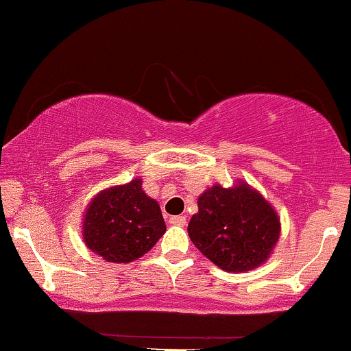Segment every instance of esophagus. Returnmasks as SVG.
I'll use <instances>...</instances> for the list:
<instances>
[{
    "label": "esophagus",
    "instance_id": "obj_1",
    "mask_svg": "<svg viewBox=\"0 0 351 351\" xmlns=\"http://www.w3.org/2000/svg\"><path fill=\"white\" fill-rule=\"evenodd\" d=\"M170 224H175V226H184L186 224V217L184 216H173L170 217Z\"/></svg>",
    "mask_w": 351,
    "mask_h": 351
}]
</instances>
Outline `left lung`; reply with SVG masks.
Here are the masks:
<instances>
[{
  "label": "left lung",
  "instance_id": "1",
  "mask_svg": "<svg viewBox=\"0 0 351 351\" xmlns=\"http://www.w3.org/2000/svg\"><path fill=\"white\" fill-rule=\"evenodd\" d=\"M188 234L217 267L244 272L271 256L280 236V221L263 195L244 181L234 188L215 184L198 198Z\"/></svg>",
  "mask_w": 351,
  "mask_h": 351
}]
</instances>
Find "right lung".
Returning a JSON list of instances; mask_svg holds the SVG:
<instances>
[{"label":"right lung","instance_id":"1","mask_svg":"<svg viewBox=\"0 0 351 351\" xmlns=\"http://www.w3.org/2000/svg\"><path fill=\"white\" fill-rule=\"evenodd\" d=\"M167 231L158 203L135 178L100 191L84 216V243L107 263H132L147 254Z\"/></svg>","mask_w":351,"mask_h":351}]
</instances>
